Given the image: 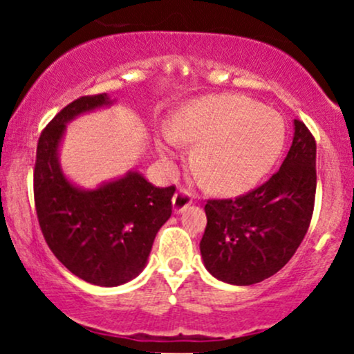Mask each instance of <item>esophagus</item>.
<instances>
[{
	"label": "esophagus",
	"instance_id": "1",
	"mask_svg": "<svg viewBox=\"0 0 354 354\" xmlns=\"http://www.w3.org/2000/svg\"><path fill=\"white\" fill-rule=\"evenodd\" d=\"M193 203V194L188 189L180 188L176 191V194L173 196V209L174 213H181L183 209H186Z\"/></svg>",
	"mask_w": 354,
	"mask_h": 354
}]
</instances>
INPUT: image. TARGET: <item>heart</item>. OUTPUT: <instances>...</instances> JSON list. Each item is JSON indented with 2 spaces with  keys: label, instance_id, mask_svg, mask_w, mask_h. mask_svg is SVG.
<instances>
[{
  "label": "heart",
  "instance_id": "b5f03b06",
  "mask_svg": "<svg viewBox=\"0 0 354 354\" xmlns=\"http://www.w3.org/2000/svg\"><path fill=\"white\" fill-rule=\"evenodd\" d=\"M174 143H196L193 166L203 180L219 193H239L274 165L284 145V123L273 109L245 96H203L174 113L156 148L168 158Z\"/></svg>",
  "mask_w": 354,
  "mask_h": 354
}]
</instances>
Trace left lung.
Listing matches in <instances>:
<instances>
[{"mask_svg":"<svg viewBox=\"0 0 354 354\" xmlns=\"http://www.w3.org/2000/svg\"><path fill=\"white\" fill-rule=\"evenodd\" d=\"M316 194V141L295 120V138L281 168L234 200H208L200 250L219 281L250 286L278 273L310 228Z\"/></svg>","mask_w":354,"mask_h":354,"instance_id":"8db88e82","label":"left lung"}]
</instances>
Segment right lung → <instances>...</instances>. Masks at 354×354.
Instances as JSON below:
<instances>
[{
	"mask_svg": "<svg viewBox=\"0 0 354 354\" xmlns=\"http://www.w3.org/2000/svg\"><path fill=\"white\" fill-rule=\"evenodd\" d=\"M106 104V93L81 96L53 118L38 140L33 189L53 254L84 281L118 286L143 271L154 236L171 216L176 188H156L136 171L89 191L66 180L58 161L66 123Z\"/></svg>",
	"mask_w": 354,
	"mask_h": 354,
	"instance_id": "add662e5",
	"label": "right lung"
}]
</instances>
